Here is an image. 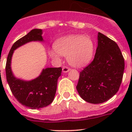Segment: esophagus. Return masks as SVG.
I'll return each mask as SVG.
<instances>
[{
	"mask_svg": "<svg viewBox=\"0 0 132 132\" xmlns=\"http://www.w3.org/2000/svg\"><path fill=\"white\" fill-rule=\"evenodd\" d=\"M70 68H68V67H66V66H64L62 67V72L63 73H67L70 71Z\"/></svg>",
	"mask_w": 132,
	"mask_h": 132,
	"instance_id": "obj_1",
	"label": "esophagus"
}]
</instances>
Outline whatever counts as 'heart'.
<instances>
[{
  "instance_id": "b5f03b06",
  "label": "heart",
  "mask_w": 132,
  "mask_h": 132,
  "mask_svg": "<svg viewBox=\"0 0 132 132\" xmlns=\"http://www.w3.org/2000/svg\"><path fill=\"white\" fill-rule=\"evenodd\" d=\"M94 46L91 38L75 34L59 39L54 47L49 51V55L55 60H60L62 55L67 56V61L74 67L87 65L94 54Z\"/></svg>"
}]
</instances>
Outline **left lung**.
<instances>
[{"mask_svg": "<svg viewBox=\"0 0 132 132\" xmlns=\"http://www.w3.org/2000/svg\"><path fill=\"white\" fill-rule=\"evenodd\" d=\"M93 62L80 73L77 86L80 96L93 104L107 102L119 90L125 61L117 43L100 32Z\"/></svg>", "mask_w": 132, "mask_h": 132, "instance_id": "obj_1", "label": "left lung"}]
</instances>
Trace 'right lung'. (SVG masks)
Masks as SVG:
<instances>
[{"label":"right lung","instance_id":"right-lung-1","mask_svg":"<svg viewBox=\"0 0 132 132\" xmlns=\"http://www.w3.org/2000/svg\"><path fill=\"white\" fill-rule=\"evenodd\" d=\"M42 34V29H34L16 41L9 51L6 61V78L11 91L21 104L31 109H39L52 103L55 97L57 80L61 75L62 68H46L43 69L36 78L25 80L14 75L11 70V59L14 50L25 44L32 41L43 42Z\"/></svg>","mask_w":132,"mask_h":132}]
</instances>
